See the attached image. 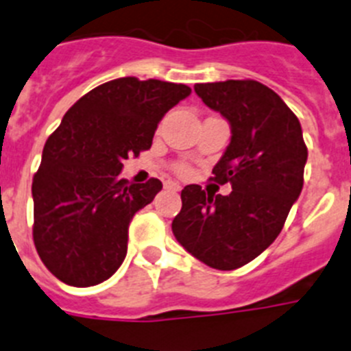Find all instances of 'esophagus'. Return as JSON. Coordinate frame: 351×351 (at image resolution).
<instances>
[{
	"label": "esophagus",
	"mask_w": 351,
	"mask_h": 351,
	"mask_svg": "<svg viewBox=\"0 0 351 351\" xmlns=\"http://www.w3.org/2000/svg\"><path fill=\"white\" fill-rule=\"evenodd\" d=\"M165 190L179 191L181 190V184H178V182H173V181H165Z\"/></svg>",
	"instance_id": "obj_1"
}]
</instances>
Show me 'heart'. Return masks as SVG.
I'll use <instances>...</instances> for the list:
<instances>
[{"instance_id":"b5f03b06","label":"heart","mask_w":351,"mask_h":351,"mask_svg":"<svg viewBox=\"0 0 351 351\" xmlns=\"http://www.w3.org/2000/svg\"><path fill=\"white\" fill-rule=\"evenodd\" d=\"M179 172L186 173V172H188V167H179Z\"/></svg>"}]
</instances>
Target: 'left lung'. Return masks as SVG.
Masks as SVG:
<instances>
[{"label": "left lung", "instance_id": "obj_1", "mask_svg": "<svg viewBox=\"0 0 351 351\" xmlns=\"http://www.w3.org/2000/svg\"><path fill=\"white\" fill-rule=\"evenodd\" d=\"M195 93L230 123V144L210 179L230 182L232 193L223 197L188 184L172 232L195 258L234 271L280 235L302 191L308 147L295 114L256 80L197 84Z\"/></svg>", "mask_w": 351, "mask_h": 351}]
</instances>
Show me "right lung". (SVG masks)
I'll return each mask as SVG.
<instances>
[{"label":"right lung","instance_id":"obj_1","mask_svg":"<svg viewBox=\"0 0 351 351\" xmlns=\"http://www.w3.org/2000/svg\"><path fill=\"white\" fill-rule=\"evenodd\" d=\"M184 84L110 80L77 100L45 142L33 178V241L45 267L71 287H93L119 269L128 226L161 181L121 179L123 161L153 144L161 117L184 100Z\"/></svg>","mask_w":351,"mask_h":351}]
</instances>
